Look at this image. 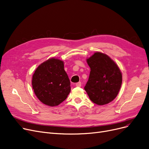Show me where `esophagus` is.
Returning <instances> with one entry per match:
<instances>
[{
	"label": "esophagus",
	"mask_w": 149,
	"mask_h": 149,
	"mask_svg": "<svg viewBox=\"0 0 149 149\" xmlns=\"http://www.w3.org/2000/svg\"><path fill=\"white\" fill-rule=\"evenodd\" d=\"M75 85H76V86H77V87H80L81 86V83L80 81H79V82H78V83H77L75 84Z\"/></svg>",
	"instance_id": "34e87169"
}]
</instances>
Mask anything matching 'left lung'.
<instances>
[{
  "instance_id": "left-lung-1",
  "label": "left lung",
  "mask_w": 149,
  "mask_h": 149,
  "mask_svg": "<svg viewBox=\"0 0 149 149\" xmlns=\"http://www.w3.org/2000/svg\"><path fill=\"white\" fill-rule=\"evenodd\" d=\"M86 62L91 71L84 89L90 100L100 106L112 102L122 83L118 66L107 54L99 52L86 59Z\"/></svg>"
}]
</instances>
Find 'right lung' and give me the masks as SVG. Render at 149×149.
I'll list each match as a JSON object with an SVG mask.
<instances>
[{"instance_id":"1","label":"right lung","mask_w":149,"mask_h":149,"mask_svg":"<svg viewBox=\"0 0 149 149\" xmlns=\"http://www.w3.org/2000/svg\"><path fill=\"white\" fill-rule=\"evenodd\" d=\"M70 82L64 62L50 58L38 66L32 76V89L37 98L47 106H58L70 92Z\"/></svg>"}]
</instances>
